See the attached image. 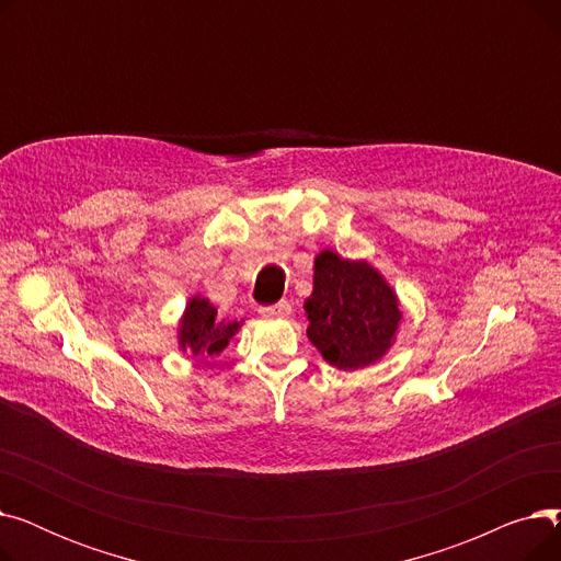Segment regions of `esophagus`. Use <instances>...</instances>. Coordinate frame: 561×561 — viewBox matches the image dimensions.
<instances>
[{
  "instance_id": "34e87169",
  "label": "esophagus",
  "mask_w": 561,
  "mask_h": 561,
  "mask_svg": "<svg viewBox=\"0 0 561 561\" xmlns=\"http://www.w3.org/2000/svg\"><path fill=\"white\" fill-rule=\"evenodd\" d=\"M259 313H261L263 318H277V316H288V313H290V305H288L286 300H282V302L273 305V307H261V309H259Z\"/></svg>"
}]
</instances>
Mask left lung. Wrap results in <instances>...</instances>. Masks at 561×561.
<instances>
[{
    "mask_svg": "<svg viewBox=\"0 0 561 561\" xmlns=\"http://www.w3.org/2000/svg\"><path fill=\"white\" fill-rule=\"evenodd\" d=\"M307 336L330 366L359 370L391 350L402 309L393 286L364 259L322 250L313 261V290L305 300Z\"/></svg>",
    "mask_w": 561,
    "mask_h": 561,
    "instance_id": "obj_1",
    "label": "left lung"
}]
</instances>
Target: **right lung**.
Instances as JSON below:
<instances>
[{"instance_id": "1", "label": "right lung", "mask_w": 561, "mask_h": 561, "mask_svg": "<svg viewBox=\"0 0 561 561\" xmlns=\"http://www.w3.org/2000/svg\"><path fill=\"white\" fill-rule=\"evenodd\" d=\"M243 320L218 318V309L202 296H193L176 328V343L193 357H214L229 345V339L241 330Z\"/></svg>"}]
</instances>
